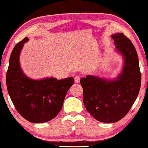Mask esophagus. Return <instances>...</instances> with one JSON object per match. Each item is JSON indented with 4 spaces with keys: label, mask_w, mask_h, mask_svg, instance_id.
<instances>
[{
    "label": "esophagus",
    "mask_w": 148,
    "mask_h": 148,
    "mask_svg": "<svg viewBox=\"0 0 148 148\" xmlns=\"http://www.w3.org/2000/svg\"><path fill=\"white\" fill-rule=\"evenodd\" d=\"M74 79H75V82L78 83V82H79V81H80V76H76L74 77Z\"/></svg>",
    "instance_id": "34e87169"
}]
</instances>
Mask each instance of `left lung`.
<instances>
[{
  "mask_svg": "<svg viewBox=\"0 0 148 148\" xmlns=\"http://www.w3.org/2000/svg\"><path fill=\"white\" fill-rule=\"evenodd\" d=\"M116 51L123 59L121 72L114 79L87 75L80 79L87 111L97 121L112 123L124 117L139 93L141 73L136 49L123 33L112 35Z\"/></svg>",
  "mask_w": 148,
  "mask_h": 148,
  "instance_id": "8db88e82",
  "label": "left lung"
}]
</instances>
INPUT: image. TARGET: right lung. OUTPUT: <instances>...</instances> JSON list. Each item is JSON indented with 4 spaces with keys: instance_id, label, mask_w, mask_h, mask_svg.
I'll return each instance as SVG.
<instances>
[{
    "instance_id": "right-lung-1",
    "label": "right lung",
    "mask_w": 148,
    "mask_h": 148,
    "mask_svg": "<svg viewBox=\"0 0 148 148\" xmlns=\"http://www.w3.org/2000/svg\"><path fill=\"white\" fill-rule=\"evenodd\" d=\"M28 41L26 37L12 50L6 73L7 89L22 117L34 123H45L53 119L61 111L74 79L50 77L36 80L27 77L20 66L19 56L24 44Z\"/></svg>"
}]
</instances>
